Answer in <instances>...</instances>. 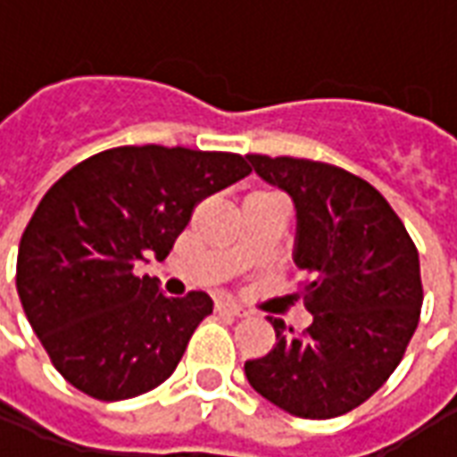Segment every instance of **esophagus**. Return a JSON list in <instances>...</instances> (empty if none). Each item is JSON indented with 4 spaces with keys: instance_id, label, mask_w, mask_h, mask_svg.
Segmentation results:
<instances>
[{
    "instance_id": "esophagus-1",
    "label": "esophagus",
    "mask_w": 457,
    "mask_h": 457,
    "mask_svg": "<svg viewBox=\"0 0 457 457\" xmlns=\"http://www.w3.org/2000/svg\"><path fill=\"white\" fill-rule=\"evenodd\" d=\"M218 311H222V313H229V316H235V318L249 316L247 308L237 306V303H232V301H220V303H218Z\"/></svg>"
}]
</instances>
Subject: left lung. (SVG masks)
I'll use <instances>...</instances> for the list:
<instances>
[{"label": "left lung", "instance_id": "1", "mask_svg": "<svg viewBox=\"0 0 457 457\" xmlns=\"http://www.w3.org/2000/svg\"><path fill=\"white\" fill-rule=\"evenodd\" d=\"M296 210V298L303 333L269 316L277 345L245 362L252 389L301 419H333L367 402L402 362L423 303L419 252L382 193L320 161L247 156Z\"/></svg>", "mask_w": 457, "mask_h": 457}]
</instances>
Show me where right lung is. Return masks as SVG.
Segmentation results:
<instances>
[{"instance_id":"1","label":"right lung","mask_w":457,"mask_h":457,"mask_svg":"<svg viewBox=\"0 0 457 457\" xmlns=\"http://www.w3.org/2000/svg\"><path fill=\"white\" fill-rule=\"evenodd\" d=\"M249 173L239 154L146 144L100 151L51 186L19 245L16 291L75 389L120 402L173 374L212 298H169L134 267L163 262L195 203Z\"/></svg>"}]
</instances>
